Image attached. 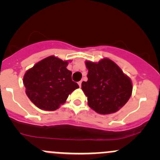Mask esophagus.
Instances as JSON below:
<instances>
[{
  "mask_svg": "<svg viewBox=\"0 0 160 160\" xmlns=\"http://www.w3.org/2000/svg\"><path fill=\"white\" fill-rule=\"evenodd\" d=\"M78 84H79V87H81V84H82V80H80V82H78Z\"/></svg>",
  "mask_w": 160,
  "mask_h": 160,
  "instance_id": "esophagus-1",
  "label": "esophagus"
}]
</instances>
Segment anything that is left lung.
Here are the masks:
<instances>
[{"mask_svg": "<svg viewBox=\"0 0 160 160\" xmlns=\"http://www.w3.org/2000/svg\"><path fill=\"white\" fill-rule=\"evenodd\" d=\"M87 82L81 88L88 97L90 108L101 114H108L122 108L132 92V80L114 62L108 58L98 62L86 61Z\"/></svg>", "mask_w": 160, "mask_h": 160, "instance_id": "8db88e82", "label": "left lung"}]
</instances>
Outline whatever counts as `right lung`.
Returning a JSON list of instances; mask_svg holds the SVG:
<instances>
[{"label": "right lung", "instance_id": "add662e5", "mask_svg": "<svg viewBox=\"0 0 160 160\" xmlns=\"http://www.w3.org/2000/svg\"><path fill=\"white\" fill-rule=\"evenodd\" d=\"M69 61L50 56L26 71L23 77L25 93L42 110L55 111L67 101L69 94L79 88L67 70Z\"/></svg>", "mask_w": 160, "mask_h": 160}]
</instances>
